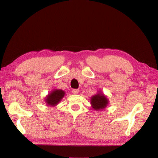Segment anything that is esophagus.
I'll use <instances>...</instances> for the list:
<instances>
[{"instance_id": "obj_1", "label": "esophagus", "mask_w": 158, "mask_h": 158, "mask_svg": "<svg viewBox=\"0 0 158 158\" xmlns=\"http://www.w3.org/2000/svg\"><path fill=\"white\" fill-rule=\"evenodd\" d=\"M78 92H79V90H78V89H73V93L74 94H78Z\"/></svg>"}]
</instances>
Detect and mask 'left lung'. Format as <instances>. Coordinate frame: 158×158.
<instances>
[{"mask_svg": "<svg viewBox=\"0 0 158 158\" xmlns=\"http://www.w3.org/2000/svg\"><path fill=\"white\" fill-rule=\"evenodd\" d=\"M108 99L102 94H98L91 98V104L95 110H100L107 106Z\"/></svg>", "mask_w": 158, "mask_h": 158, "instance_id": "1", "label": "left lung"}]
</instances>
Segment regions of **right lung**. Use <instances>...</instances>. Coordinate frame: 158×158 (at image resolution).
Listing matches in <instances>:
<instances>
[{
    "instance_id": "obj_1",
    "label": "right lung",
    "mask_w": 158,
    "mask_h": 158,
    "mask_svg": "<svg viewBox=\"0 0 158 158\" xmlns=\"http://www.w3.org/2000/svg\"><path fill=\"white\" fill-rule=\"evenodd\" d=\"M64 92L61 89H55L48 95V96L46 98L45 102L47 105H50L51 106H54L58 104L59 102L64 97Z\"/></svg>"
}]
</instances>
